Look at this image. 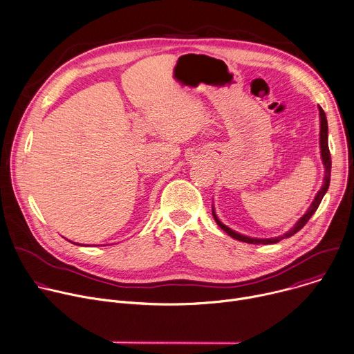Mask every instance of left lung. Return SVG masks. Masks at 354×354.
<instances>
[{
    "instance_id": "8db88e82",
    "label": "left lung",
    "mask_w": 354,
    "mask_h": 354,
    "mask_svg": "<svg viewBox=\"0 0 354 354\" xmlns=\"http://www.w3.org/2000/svg\"><path fill=\"white\" fill-rule=\"evenodd\" d=\"M319 116H321V133H319V144H321V157H322V161H324V165H325V178H324V185L321 187V190L317 193L313 205L310 206V209L307 210V213L302 216L297 224L290 230L287 231L286 234L280 235V236H276V238H268V239H259V238H250V236H245V235H241L235 231H232L231 228H228L227 225H224L216 216L214 213V209H213V217L216 220V223L221 227V230H224L230 236L238 239V241H242V242H246V243H255V245H259V243H263V245H268V243H276L284 238H290L291 235H294L295 232H298L302 227H304L308 220L313 217V214L317 212L318 206L321 205V201L325 196V193L328 192V187H329V183H330V167H332V161H330V153H329V147H328V120H326V115L325 112L322 111V108L319 106Z\"/></svg>"
}]
</instances>
